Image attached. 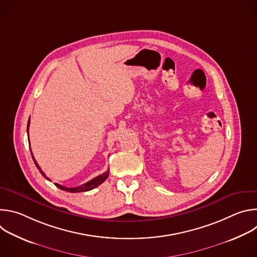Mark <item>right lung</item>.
<instances>
[{"instance_id": "add662e5", "label": "right lung", "mask_w": 257, "mask_h": 257, "mask_svg": "<svg viewBox=\"0 0 257 257\" xmlns=\"http://www.w3.org/2000/svg\"><path fill=\"white\" fill-rule=\"evenodd\" d=\"M30 119H28V123H27V132H28V127H29V121ZM29 141V140H28ZM30 153H31V151H30ZM31 156H32V159H33V162H34V164H35V166H36V168L39 169V171L41 172V174L46 178V179H48V180H50L45 174H44V172L41 170V168H40V166H39V164L36 163V161H35V159L33 158V155H32V153H31ZM107 176H108V171H106L105 173H103V174H101V175H99V176H97V177H95V178H93L92 180H90V181H88V182H86V183H84V184H82L81 186H78V187H73V188H69V187H65V186H62V185H60V184H58V183H56V186L58 187V188H60L61 190H65V191H68V192H72V193H77V192H84V191H89V190H91V189H93V188H95V187H97L98 185H100L101 183H103L104 181H105V179L107 178Z\"/></svg>"}]
</instances>
